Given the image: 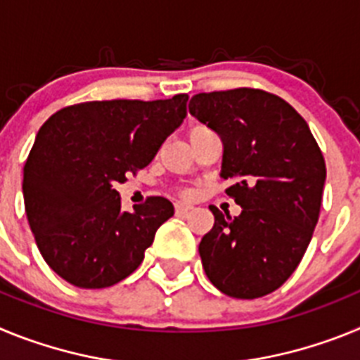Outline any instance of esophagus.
Returning a JSON list of instances; mask_svg holds the SVG:
<instances>
[{
	"label": "esophagus",
	"instance_id": "esophagus-1",
	"mask_svg": "<svg viewBox=\"0 0 360 360\" xmlns=\"http://www.w3.org/2000/svg\"><path fill=\"white\" fill-rule=\"evenodd\" d=\"M191 209H193V205L186 202H178L176 205H174V211H176L178 216H184L187 211H191Z\"/></svg>",
	"mask_w": 360,
	"mask_h": 360
}]
</instances>
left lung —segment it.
<instances>
[{"instance_id":"8db88e82","label":"left lung","mask_w":360,"mask_h":360,"mask_svg":"<svg viewBox=\"0 0 360 360\" xmlns=\"http://www.w3.org/2000/svg\"><path fill=\"white\" fill-rule=\"evenodd\" d=\"M189 111L224 142L219 174L241 205L234 218L209 207L214 225L200 241L203 270L231 297H263L290 278L307 252L326 180L323 153L307 120L269 91L198 94Z\"/></svg>"}]
</instances>
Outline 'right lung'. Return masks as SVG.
Masks as SVG:
<instances>
[{"label":"right lung","mask_w":360,"mask_h":360,"mask_svg":"<svg viewBox=\"0 0 360 360\" xmlns=\"http://www.w3.org/2000/svg\"><path fill=\"white\" fill-rule=\"evenodd\" d=\"M187 95L91 101L53 113L23 169L25 211L37 249L79 288H106L139 269L173 203L149 196L122 211L115 184L146 167L184 122Z\"/></svg>","instance_id":"obj_1"}]
</instances>
